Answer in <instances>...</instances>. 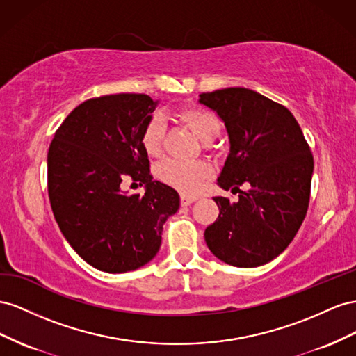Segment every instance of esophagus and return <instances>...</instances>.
I'll use <instances>...</instances> for the list:
<instances>
[{"label": "esophagus", "mask_w": 356, "mask_h": 356, "mask_svg": "<svg viewBox=\"0 0 356 356\" xmlns=\"http://www.w3.org/2000/svg\"><path fill=\"white\" fill-rule=\"evenodd\" d=\"M197 201V197H189V195H180L181 206H189L192 202Z\"/></svg>", "instance_id": "esophagus-1"}]
</instances>
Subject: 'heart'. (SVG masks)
Masks as SVG:
<instances>
[{
    "mask_svg": "<svg viewBox=\"0 0 356 356\" xmlns=\"http://www.w3.org/2000/svg\"><path fill=\"white\" fill-rule=\"evenodd\" d=\"M179 118L202 143L213 141L219 134L220 124L218 118L206 108H185L180 111ZM164 134V119L161 116L150 118L145 125L143 133H141V145H143L147 155H161ZM158 176L162 181H165L167 185L177 189L184 195H194L211 176V168L204 161L167 159L159 165Z\"/></svg>",
    "mask_w": 356,
    "mask_h": 356,
    "instance_id": "1",
    "label": "heart"
}]
</instances>
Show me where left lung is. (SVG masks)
Masks as SVG:
<instances>
[{
	"instance_id": "8db88e82",
	"label": "left lung",
	"mask_w": 356,
	"mask_h": 356,
	"mask_svg": "<svg viewBox=\"0 0 356 356\" xmlns=\"http://www.w3.org/2000/svg\"><path fill=\"white\" fill-rule=\"evenodd\" d=\"M198 103L225 125L229 152L218 186L238 200L213 197L219 218L206 228L210 252L234 267H259L277 258L306 218L313 156L297 119L246 88L200 94Z\"/></svg>"
}]
</instances>
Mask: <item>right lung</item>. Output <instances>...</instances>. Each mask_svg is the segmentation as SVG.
Returning <instances> with one entry per match:
<instances>
[{"mask_svg": "<svg viewBox=\"0 0 356 356\" xmlns=\"http://www.w3.org/2000/svg\"><path fill=\"white\" fill-rule=\"evenodd\" d=\"M159 104L145 94L90 98L60 124L47 154V189L68 245L89 266L127 273L156 257L162 229L180 206L168 185L154 180L141 133ZM145 195L121 191L124 179Z\"/></svg>", "mask_w": 356, "mask_h": 356, "instance_id": "1", "label": "right lung"}]
</instances>
